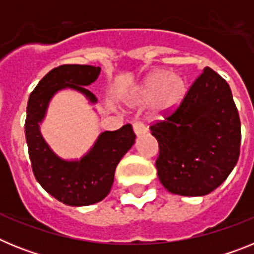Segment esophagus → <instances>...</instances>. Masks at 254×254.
Returning a JSON list of instances; mask_svg holds the SVG:
<instances>
[{"label": "esophagus", "instance_id": "obj_1", "mask_svg": "<svg viewBox=\"0 0 254 254\" xmlns=\"http://www.w3.org/2000/svg\"><path fill=\"white\" fill-rule=\"evenodd\" d=\"M133 131L136 133V136H141V134L146 133L147 127L143 125L142 122H134L133 123Z\"/></svg>", "mask_w": 254, "mask_h": 254}]
</instances>
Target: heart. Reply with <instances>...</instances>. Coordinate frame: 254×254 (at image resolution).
Listing matches in <instances>:
<instances>
[{
  "label": "heart",
  "mask_w": 254,
  "mask_h": 254,
  "mask_svg": "<svg viewBox=\"0 0 254 254\" xmlns=\"http://www.w3.org/2000/svg\"><path fill=\"white\" fill-rule=\"evenodd\" d=\"M187 94L185 78L179 75H170L168 71H155L150 73L141 85L134 104L145 105L152 102L155 113L167 116L179 108Z\"/></svg>",
  "instance_id": "1"
}]
</instances>
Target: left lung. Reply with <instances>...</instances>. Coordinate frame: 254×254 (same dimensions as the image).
Listing matches in <instances>:
<instances>
[{
  "label": "left lung",
  "instance_id": "obj_1",
  "mask_svg": "<svg viewBox=\"0 0 254 254\" xmlns=\"http://www.w3.org/2000/svg\"><path fill=\"white\" fill-rule=\"evenodd\" d=\"M159 143L156 169L170 193L205 196L234 169L241 120L228 82L210 67L190 85L177 111L150 126Z\"/></svg>",
  "mask_w": 254,
  "mask_h": 254
}]
</instances>
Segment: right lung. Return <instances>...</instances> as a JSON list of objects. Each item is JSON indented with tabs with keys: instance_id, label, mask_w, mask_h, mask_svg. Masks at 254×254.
<instances>
[{
	"instance_id": "right-lung-1",
	"label": "right lung",
	"mask_w": 254,
	"mask_h": 254,
	"mask_svg": "<svg viewBox=\"0 0 254 254\" xmlns=\"http://www.w3.org/2000/svg\"><path fill=\"white\" fill-rule=\"evenodd\" d=\"M100 75V67L89 64H62L51 69L29 96L25 137L35 179L51 196L68 206H89L99 202L111 192L114 172L134 143L131 125L99 134L90 151L80 160H64L52 151L40 133L39 123L57 91L73 89L90 103L96 98L85 86Z\"/></svg>"
}]
</instances>
